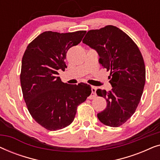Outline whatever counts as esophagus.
<instances>
[{
	"label": "esophagus",
	"mask_w": 160,
	"mask_h": 160,
	"mask_svg": "<svg viewBox=\"0 0 160 160\" xmlns=\"http://www.w3.org/2000/svg\"><path fill=\"white\" fill-rule=\"evenodd\" d=\"M97 97V94H96V87H92V94L89 97V99H94V98Z\"/></svg>",
	"instance_id": "34e87169"
}]
</instances>
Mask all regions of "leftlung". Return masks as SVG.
Returning a JSON list of instances; mask_svg holds the SVG:
<instances>
[{
  "instance_id": "obj_1",
  "label": "left lung",
  "mask_w": 160,
  "mask_h": 160,
  "mask_svg": "<svg viewBox=\"0 0 160 160\" xmlns=\"http://www.w3.org/2000/svg\"><path fill=\"white\" fill-rule=\"evenodd\" d=\"M82 42L96 50L99 62L111 71V90L96 91L107 102L98 119L107 126H121L135 113L143 94L146 68L141 52L128 35L113 25L89 30Z\"/></svg>"
}]
</instances>
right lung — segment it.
<instances>
[{"mask_svg":"<svg viewBox=\"0 0 160 160\" xmlns=\"http://www.w3.org/2000/svg\"><path fill=\"white\" fill-rule=\"evenodd\" d=\"M86 32H43L28 44L24 53L20 73L24 100L33 119L48 130L70 125L78 106L92 92L89 84H68L58 76L59 70L67 68L68 50L78 45Z\"/></svg>","mask_w":160,"mask_h":160,"instance_id":"1","label":"right lung"}]
</instances>
